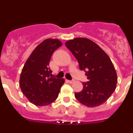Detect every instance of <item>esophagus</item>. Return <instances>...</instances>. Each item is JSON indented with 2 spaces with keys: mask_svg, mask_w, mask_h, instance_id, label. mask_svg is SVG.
Segmentation results:
<instances>
[{
  "mask_svg": "<svg viewBox=\"0 0 133 133\" xmlns=\"http://www.w3.org/2000/svg\"><path fill=\"white\" fill-rule=\"evenodd\" d=\"M67 81L68 82H69V83H73V82H75V80H67Z\"/></svg>",
  "mask_w": 133,
  "mask_h": 133,
  "instance_id": "esophagus-1",
  "label": "esophagus"
}]
</instances>
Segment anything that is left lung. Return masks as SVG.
Returning a JSON list of instances; mask_svg holds the SVG:
<instances>
[{
    "label": "left lung",
    "instance_id": "left-lung-1",
    "mask_svg": "<svg viewBox=\"0 0 133 133\" xmlns=\"http://www.w3.org/2000/svg\"><path fill=\"white\" fill-rule=\"evenodd\" d=\"M65 46L78 61L80 70H84L88 81L75 96L81 104L95 107L104 103L116 89L117 76L110 58L96 43L84 38L66 42Z\"/></svg>",
    "mask_w": 133,
    "mask_h": 133
}]
</instances>
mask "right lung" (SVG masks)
I'll list each match as a JSON object with an SVG mask.
<instances>
[{"mask_svg":"<svg viewBox=\"0 0 133 133\" xmlns=\"http://www.w3.org/2000/svg\"><path fill=\"white\" fill-rule=\"evenodd\" d=\"M62 46L57 39H46L38 44L27 59L21 72L20 87L29 101L46 106L58 97L64 80L52 77L49 62L55 50Z\"/></svg>","mask_w":133,"mask_h":133,"instance_id":"1","label":"right lung"}]
</instances>
